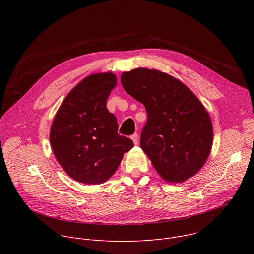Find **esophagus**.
<instances>
[{
  "mask_svg": "<svg viewBox=\"0 0 254 254\" xmlns=\"http://www.w3.org/2000/svg\"><path fill=\"white\" fill-rule=\"evenodd\" d=\"M131 139H132V141H133L134 144H137V143H138V134H137V133H133V134L131 135Z\"/></svg>",
  "mask_w": 254,
  "mask_h": 254,
  "instance_id": "34e87169",
  "label": "esophagus"
}]
</instances>
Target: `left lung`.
I'll use <instances>...</instances> for the list:
<instances>
[{
	"label": "left lung",
	"instance_id": "obj_1",
	"mask_svg": "<svg viewBox=\"0 0 254 254\" xmlns=\"http://www.w3.org/2000/svg\"><path fill=\"white\" fill-rule=\"evenodd\" d=\"M125 90L141 102L148 121L140 148L168 182L181 183L205 164L212 147L210 117L181 81L158 70L136 68L121 77Z\"/></svg>",
	"mask_w": 254,
	"mask_h": 254
}]
</instances>
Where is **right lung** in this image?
Wrapping results in <instances>:
<instances>
[{
  "mask_svg": "<svg viewBox=\"0 0 254 254\" xmlns=\"http://www.w3.org/2000/svg\"><path fill=\"white\" fill-rule=\"evenodd\" d=\"M117 85L115 74L97 73L79 82L61 103L50 130V143L58 163L83 184L110 179L133 142L118 132L117 118L106 100Z\"/></svg>",
  "mask_w": 254,
  "mask_h": 254,
  "instance_id": "obj_1",
  "label": "right lung"
}]
</instances>
